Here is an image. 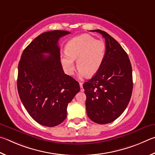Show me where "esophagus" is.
Listing matches in <instances>:
<instances>
[{
  "label": "esophagus",
  "instance_id": "1",
  "mask_svg": "<svg viewBox=\"0 0 155 155\" xmlns=\"http://www.w3.org/2000/svg\"><path fill=\"white\" fill-rule=\"evenodd\" d=\"M80 91L83 92L84 88H83V84L82 82H80Z\"/></svg>",
  "mask_w": 155,
  "mask_h": 155
}]
</instances>
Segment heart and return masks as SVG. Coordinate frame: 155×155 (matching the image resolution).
Instances as JSON below:
<instances>
[{
  "instance_id": "1",
  "label": "heart",
  "mask_w": 155,
  "mask_h": 155,
  "mask_svg": "<svg viewBox=\"0 0 155 155\" xmlns=\"http://www.w3.org/2000/svg\"><path fill=\"white\" fill-rule=\"evenodd\" d=\"M106 45L102 40L95 39L90 35L75 37L67 43L66 54L61 58L64 71L73 75L75 71L74 60H77L80 77L93 76L98 71L104 61Z\"/></svg>"
}]
</instances>
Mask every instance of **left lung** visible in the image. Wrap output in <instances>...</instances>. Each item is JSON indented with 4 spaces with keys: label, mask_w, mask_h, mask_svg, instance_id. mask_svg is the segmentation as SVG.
Returning a JSON list of instances; mask_svg holds the SVG:
<instances>
[{
    "label": "left lung",
    "mask_w": 155,
    "mask_h": 155,
    "mask_svg": "<svg viewBox=\"0 0 155 155\" xmlns=\"http://www.w3.org/2000/svg\"><path fill=\"white\" fill-rule=\"evenodd\" d=\"M106 52L94 77L83 84L88 118L104 124L118 118L128 105L133 91L132 67L129 56L117 41L101 30Z\"/></svg>",
    "instance_id": "8db88e82"
}]
</instances>
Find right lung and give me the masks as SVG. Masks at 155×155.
I'll list each match as a JSON object with an SVG mask.
<instances>
[{"mask_svg":"<svg viewBox=\"0 0 155 155\" xmlns=\"http://www.w3.org/2000/svg\"><path fill=\"white\" fill-rule=\"evenodd\" d=\"M68 34L57 30L39 35L24 49L19 62L21 101L30 116L45 127L65 120L68 104L80 90L78 82L64 73L61 62L58 40Z\"/></svg>","mask_w":155,"mask_h":155,"instance_id":"1","label":"right lung"}]
</instances>
